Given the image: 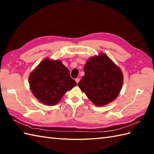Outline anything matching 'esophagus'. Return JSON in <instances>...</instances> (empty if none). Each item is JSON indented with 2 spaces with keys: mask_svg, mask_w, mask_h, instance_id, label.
<instances>
[{
  "mask_svg": "<svg viewBox=\"0 0 154 154\" xmlns=\"http://www.w3.org/2000/svg\"><path fill=\"white\" fill-rule=\"evenodd\" d=\"M79 81H80V79H79V78H77V79H75V81H76V82H77V84L79 83Z\"/></svg>",
  "mask_w": 154,
  "mask_h": 154,
  "instance_id": "esophagus-1",
  "label": "esophagus"
}]
</instances>
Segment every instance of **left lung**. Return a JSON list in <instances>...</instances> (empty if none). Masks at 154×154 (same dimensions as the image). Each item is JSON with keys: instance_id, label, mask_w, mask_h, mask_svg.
Here are the masks:
<instances>
[{"instance_id": "1", "label": "left lung", "mask_w": 154, "mask_h": 154, "mask_svg": "<svg viewBox=\"0 0 154 154\" xmlns=\"http://www.w3.org/2000/svg\"><path fill=\"white\" fill-rule=\"evenodd\" d=\"M84 72L78 86L95 105H106L119 95L123 84L122 72L106 55L89 58Z\"/></svg>"}]
</instances>
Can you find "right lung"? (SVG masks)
I'll list each match as a JSON object with an SVG mask.
<instances>
[{"instance_id": "1", "label": "right lung", "mask_w": 154, "mask_h": 154, "mask_svg": "<svg viewBox=\"0 0 154 154\" xmlns=\"http://www.w3.org/2000/svg\"><path fill=\"white\" fill-rule=\"evenodd\" d=\"M32 93L40 102L48 106L58 103L61 98L77 85L70 71L60 60L45 59L29 76Z\"/></svg>"}]
</instances>
